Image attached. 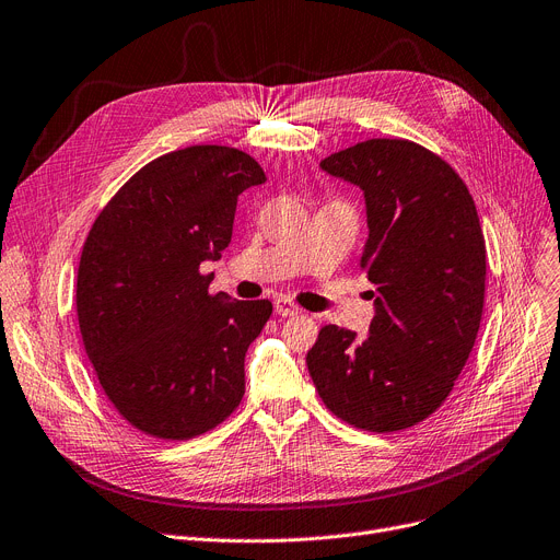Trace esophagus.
Masks as SVG:
<instances>
[{"label":"esophagus","mask_w":560,"mask_h":560,"mask_svg":"<svg viewBox=\"0 0 560 560\" xmlns=\"http://www.w3.org/2000/svg\"><path fill=\"white\" fill-rule=\"evenodd\" d=\"M275 311L281 315V318H290V315H300L302 313L298 304H293V302L285 300V298L275 300Z\"/></svg>","instance_id":"obj_1"}]
</instances>
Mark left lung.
Segmentation results:
<instances>
[{"instance_id": "8db88e82", "label": "left lung", "mask_w": 560, "mask_h": 560, "mask_svg": "<svg viewBox=\"0 0 560 560\" xmlns=\"http://www.w3.org/2000/svg\"><path fill=\"white\" fill-rule=\"evenodd\" d=\"M320 168L366 199L361 267L375 283V315L366 338L325 325L308 373L350 425L411 428L448 398L476 343L485 237L474 199L451 164L407 139L361 141Z\"/></svg>"}]
</instances>
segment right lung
<instances>
[{"mask_svg":"<svg viewBox=\"0 0 560 560\" xmlns=\"http://www.w3.org/2000/svg\"><path fill=\"white\" fill-rule=\"evenodd\" d=\"M260 183L252 155L189 145L139 168L89 231L75 293L84 350L145 434L191 440L245 396V354L272 304L210 295L201 262L222 258L237 197Z\"/></svg>","mask_w":560,"mask_h":560,"instance_id":"add662e5","label":"right lung"}]
</instances>
